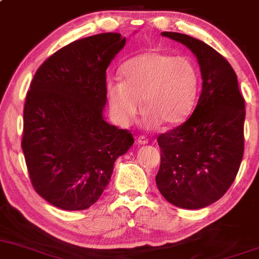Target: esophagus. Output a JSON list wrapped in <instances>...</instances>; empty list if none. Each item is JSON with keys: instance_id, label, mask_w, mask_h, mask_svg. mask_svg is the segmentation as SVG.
Here are the masks:
<instances>
[{"instance_id": "obj_1", "label": "esophagus", "mask_w": 259, "mask_h": 259, "mask_svg": "<svg viewBox=\"0 0 259 259\" xmlns=\"http://www.w3.org/2000/svg\"><path fill=\"white\" fill-rule=\"evenodd\" d=\"M137 143L138 145H147L148 140L146 137H143V136H140V137L137 138Z\"/></svg>"}]
</instances>
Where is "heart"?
<instances>
[{"instance_id": "1", "label": "heart", "mask_w": 259, "mask_h": 259, "mask_svg": "<svg viewBox=\"0 0 259 259\" xmlns=\"http://www.w3.org/2000/svg\"><path fill=\"white\" fill-rule=\"evenodd\" d=\"M121 79L106 82V97L117 122L131 123L141 107L143 124L152 130L163 123H182L196 106L201 73L187 56H173L159 50H148L133 56L122 65Z\"/></svg>"}]
</instances>
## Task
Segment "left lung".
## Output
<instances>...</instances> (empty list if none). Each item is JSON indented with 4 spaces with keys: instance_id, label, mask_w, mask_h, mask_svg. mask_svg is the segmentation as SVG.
<instances>
[{
    "instance_id": "left-lung-1",
    "label": "left lung",
    "mask_w": 259,
    "mask_h": 259,
    "mask_svg": "<svg viewBox=\"0 0 259 259\" xmlns=\"http://www.w3.org/2000/svg\"><path fill=\"white\" fill-rule=\"evenodd\" d=\"M197 57L202 92L185 123L158 137L156 183L175 206L199 209L221 198L236 178L244 151V98L237 74L222 55L188 34L162 32Z\"/></svg>"
}]
</instances>
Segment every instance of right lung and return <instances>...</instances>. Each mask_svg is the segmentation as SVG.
Listing matches in <instances>:
<instances>
[{
  "label": "right lung",
  "mask_w": 259,
  "mask_h": 259,
  "mask_svg": "<svg viewBox=\"0 0 259 259\" xmlns=\"http://www.w3.org/2000/svg\"><path fill=\"white\" fill-rule=\"evenodd\" d=\"M126 45L119 33L77 39L37 70L23 108L22 151L34 191L57 208L82 210L107 187L132 135L103 118L106 70Z\"/></svg>",
  "instance_id": "1"
}]
</instances>
